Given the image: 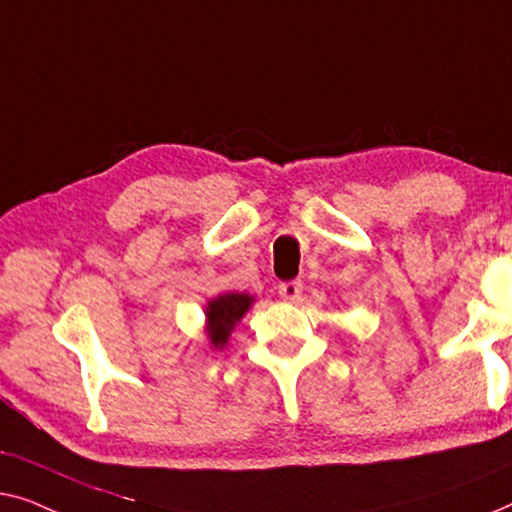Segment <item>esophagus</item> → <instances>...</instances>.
I'll return each instance as SVG.
<instances>
[{
    "label": "esophagus",
    "mask_w": 512,
    "mask_h": 512,
    "mask_svg": "<svg viewBox=\"0 0 512 512\" xmlns=\"http://www.w3.org/2000/svg\"><path fill=\"white\" fill-rule=\"evenodd\" d=\"M301 285L299 280H285V283L278 285V294L287 301H297L301 297Z\"/></svg>",
    "instance_id": "34e87169"
}]
</instances>
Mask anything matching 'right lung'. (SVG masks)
Returning <instances> with one entry per match:
<instances>
[{
  "label": "right lung",
  "mask_w": 512,
  "mask_h": 512,
  "mask_svg": "<svg viewBox=\"0 0 512 512\" xmlns=\"http://www.w3.org/2000/svg\"><path fill=\"white\" fill-rule=\"evenodd\" d=\"M253 304V297L248 294H239V292H229V294H220L218 299H213L206 308V318H208V338L215 348H222L227 343L229 334L236 327L246 311Z\"/></svg>",
  "instance_id": "obj_1"
}]
</instances>
